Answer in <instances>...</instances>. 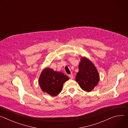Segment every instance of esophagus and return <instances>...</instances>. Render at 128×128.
Wrapping results in <instances>:
<instances>
[{"mask_svg":"<svg viewBox=\"0 0 128 128\" xmlns=\"http://www.w3.org/2000/svg\"><path fill=\"white\" fill-rule=\"evenodd\" d=\"M68 76L71 79H73V78H74V76H73V74H69Z\"/></svg>","mask_w":128,"mask_h":128,"instance_id":"34e87169","label":"esophagus"}]
</instances>
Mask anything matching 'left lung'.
I'll use <instances>...</instances> for the list:
<instances>
[{"label": "left lung", "mask_w": 128, "mask_h": 128, "mask_svg": "<svg viewBox=\"0 0 128 128\" xmlns=\"http://www.w3.org/2000/svg\"><path fill=\"white\" fill-rule=\"evenodd\" d=\"M78 68L76 80L83 90L90 92L99 82L98 72L94 64L85 58L81 59Z\"/></svg>", "instance_id": "1"}]
</instances>
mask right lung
Instances as JSON below:
<instances>
[{"mask_svg":"<svg viewBox=\"0 0 128 128\" xmlns=\"http://www.w3.org/2000/svg\"><path fill=\"white\" fill-rule=\"evenodd\" d=\"M68 80V77L63 73L47 68L42 72L39 84L44 92L52 96H55L61 92L63 84Z\"/></svg>","mask_w":128,"mask_h":128,"instance_id":"add662e5","label":"right lung"}]
</instances>
